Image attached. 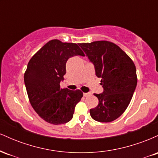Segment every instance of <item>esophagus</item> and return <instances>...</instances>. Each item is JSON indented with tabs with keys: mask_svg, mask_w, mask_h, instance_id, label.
Returning a JSON list of instances; mask_svg holds the SVG:
<instances>
[{
	"mask_svg": "<svg viewBox=\"0 0 158 158\" xmlns=\"http://www.w3.org/2000/svg\"><path fill=\"white\" fill-rule=\"evenodd\" d=\"M83 95H84V97H88L90 95V93H84L83 94Z\"/></svg>",
	"mask_w": 158,
	"mask_h": 158,
	"instance_id": "34e87169",
	"label": "esophagus"
}]
</instances>
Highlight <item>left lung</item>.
<instances>
[{
	"label": "left lung",
	"mask_w": 158,
	"mask_h": 158,
	"mask_svg": "<svg viewBox=\"0 0 158 158\" xmlns=\"http://www.w3.org/2000/svg\"><path fill=\"white\" fill-rule=\"evenodd\" d=\"M79 45L94 64L103 88L102 94H94L99 104L90 110V116L98 122H112L122 115L133 97L137 83L135 65L122 49L110 41Z\"/></svg>",
	"instance_id": "left-lung-1"
}]
</instances>
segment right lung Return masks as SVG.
<instances>
[{"label":"right lung","instance_id":"right-lung-1","mask_svg":"<svg viewBox=\"0 0 158 158\" xmlns=\"http://www.w3.org/2000/svg\"><path fill=\"white\" fill-rule=\"evenodd\" d=\"M75 56H85L78 44L54 39L40 49L27 64L24 84L30 104L40 117L51 124L71 120L83 97L80 90L60 88L67 61Z\"/></svg>","mask_w":158,"mask_h":158}]
</instances>
